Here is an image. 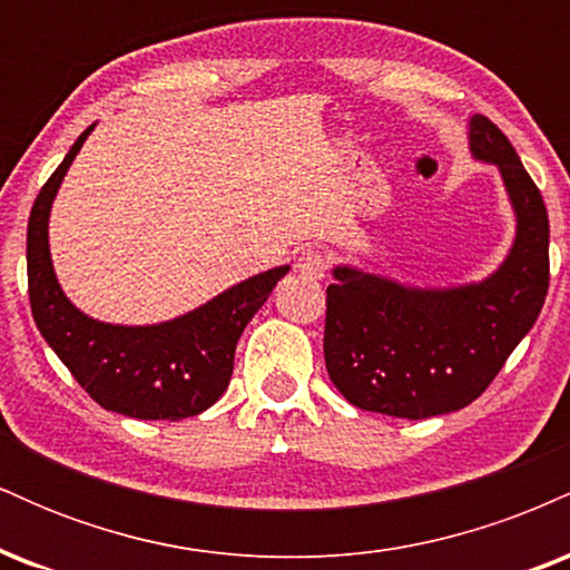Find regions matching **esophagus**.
Instances as JSON below:
<instances>
[{"label": "esophagus", "instance_id": "34e87169", "mask_svg": "<svg viewBox=\"0 0 570 570\" xmlns=\"http://www.w3.org/2000/svg\"><path fill=\"white\" fill-rule=\"evenodd\" d=\"M297 271L303 273L305 278H324L326 271H330V259H326V254L318 252V248H305L297 257Z\"/></svg>", "mask_w": 570, "mask_h": 570}]
</instances>
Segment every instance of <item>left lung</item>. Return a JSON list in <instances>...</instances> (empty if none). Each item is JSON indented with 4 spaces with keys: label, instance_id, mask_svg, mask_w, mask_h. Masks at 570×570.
Listing matches in <instances>:
<instances>
[{
    "label": "left lung",
    "instance_id": "1",
    "mask_svg": "<svg viewBox=\"0 0 570 570\" xmlns=\"http://www.w3.org/2000/svg\"><path fill=\"white\" fill-rule=\"evenodd\" d=\"M474 158L499 166L517 214L507 263L461 289H407L337 267L326 286L324 358L337 391L383 415H444L472 404L531 332L549 289V217L535 181L495 122H469Z\"/></svg>",
    "mask_w": 570,
    "mask_h": 570
}]
</instances>
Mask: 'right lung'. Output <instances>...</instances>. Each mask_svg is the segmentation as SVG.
I'll list each match as a JSON object with an SVG mask.
<instances>
[{"label":"right lung","mask_w":570,"mask_h":570,"mask_svg":"<svg viewBox=\"0 0 570 570\" xmlns=\"http://www.w3.org/2000/svg\"><path fill=\"white\" fill-rule=\"evenodd\" d=\"M90 128L82 130L31 206L26 233L31 313L50 348L104 410L141 421L193 417L225 394L240 332L289 267L259 273L198 311L158 326H112L85 316L63 297L56 281L48 217L58 185Z\"/></svg>","instance_id":"obj_1"}]
</instances>
